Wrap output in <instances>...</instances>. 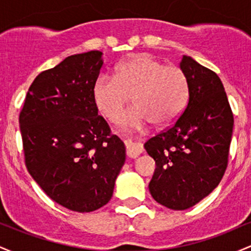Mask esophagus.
I'll return each instance as SVG.
<instances>
[{
    "label": "esophagus",
    "instance_id": "34e87169",
    "mask_svg": "<svg viewBox=\"0 0 251 251\" xmlns=\"http://www.w3.org/2000/svg\"><path fill=\"white\" fill-rule=\"evenodd\" d=\"M143 151L144 150L142 144L135 143L131 139L126 140V152H127V155L129 158H137L138 155L143 153Z\"/></svg>",
    "mask_w": 251,
    "mask_h": 251
}]
</instances>
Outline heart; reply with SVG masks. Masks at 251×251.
<instances>
[{"instance_id":"heart-1","label":"heart","mask_w":251,"mask_h":251,"mask_svg":"<svg viewBox=\"0 0 251 251\" xmlns=\"http://www.w3.org/2000/svg\"><path fill=\"white\" fill-rule=\"evenodd\" d=\"M131 97L135 105L122 117V125L132 128H142L151 122L168 125L185 108L188 79L177 66L137 54L117 66L114 77L100 74L94 82V102L109 120L120 116Z\"/></svg>"}]
</instances>
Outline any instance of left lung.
<instances>
[{
	"instance_id": "8db88e82",
	"label": "left lung",
	"mask_w": 251,
	"mask_h": 251,
	"mask_svg": "<svg viewBox=\"0 0 251 251\" xmlns=\"http://www.w3.org/2000/svg\"><path fill=\"white\" fill-rule=\"evenodd\" d=\"M179 68L188 79V105L172 127L144 144L157 166L150 194L172 210L191 208L220 184L234 127V116L217 74L186 55Z\"/></svg>"
}]
</instances>
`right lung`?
Segmentation results:
<instances>
[{
  "instance_id": "right-lung-1",
  "label": "right lung",
  "mask_w": 251,
  "mask_h": 251,
  "mask_svg": "<svg viewBox=\"0 0 251 251\" xmlns=\"http://www.w3.org/2000/svg\"><path fill=\"white\" fill-rule=\"evenodd\" d=\"M103 65L91 50L35 77L20 113L25 165L45 194L76 212L107 204L126 148L98 116L93 86Z\"/></svg>"
}]
</instances>
